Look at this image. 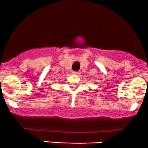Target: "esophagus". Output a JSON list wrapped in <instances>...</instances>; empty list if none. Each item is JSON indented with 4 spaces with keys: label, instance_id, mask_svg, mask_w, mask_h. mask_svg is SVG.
Returning <instances> with one entry per match:
<instances>
[{
    "label": "esophagus",
    "instance_id": "1",
    "mask_svg": "<svg viewBox=\"0 0 148 148\" xmlns=\"http://www.w3.org/2000/svg\"><path fill=\"white\" fill-rule=\"evenodd\" d=\"M73 73L75 75H78V74H79V71H73Z\"/></svg>",
    "mask_w": 148,
    "mask_h": 148
}]
</instances>
